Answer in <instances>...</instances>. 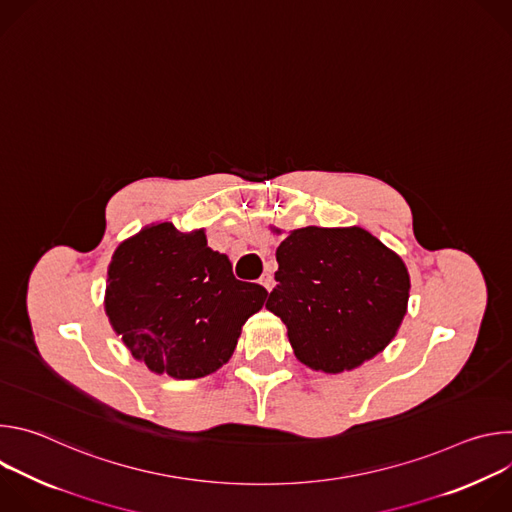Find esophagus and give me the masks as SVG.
I'll list each match as a JSON object with an SVG mask.
<instances>
[{"label":"esophagus","instance_id":"obj_1","mask_svg":"<svg viewBox=\"0 0 512 512\" xmlns=\"http://www.w3.org/2000/svg\"><path fill=\"white\" fill-rule=\"evenodd\" d=\"M259 283H261L267 291H271V289H273V285H275V281H273V275H271V273H263V275H261V279H259Z\"/></svg>","mask_w":512,"mask_h":512}]
</instances>
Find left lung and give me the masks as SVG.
Returning <instances> with one entry per match:
<instances>
[{
  "instance_id": "8db88e82",
  "label": "left lung",
  "mask_w": 512,
  "mask_h": 512,
  "mask_svg": "<svg viewBox=\"0 0 512 512\" xmlns=\"http://www.w3.org/2000/svg\"><path fill=\"white\" fill-rule=\"evenodd\" d=\"M275 257L277 285L265 308L287 326L306 367L332 375L352 371L395 338L407 312L409 273L369 231L298 229Z\"/></svg>"
}]
</instances>
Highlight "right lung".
<instances>
[{
  "label": "right lung",
  "mask_w": 512,
  "mask_h": 512,
  "mask_svg": "<svg viewBox=\"0 0 512 512\" xmlns=\"http://www.w3.org/2000/svg\"><path fill=\"white\" fill-rule=\"evenodd\" d=\"M267 289L239 281L204 231L156 223L123 241L109 263L105 312L131 354L150 371L200 379L235 352L243 324Z\"/></svg>",
  "instance_id": "obj_1"
}]
</instances>
